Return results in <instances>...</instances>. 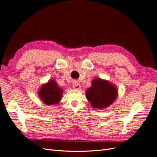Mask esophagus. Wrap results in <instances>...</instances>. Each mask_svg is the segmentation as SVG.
<instances>
[{"label":"esophagus","mask_w":157,"mask_h":157,"mask_svg":"<svg viewBox=\"0 0 157 157\" xmlns=\"http://www.w3.org/2000/svg\"><path fill=\"white\" fill-rule=\"evenodd\" d=\"M73 86L76 90H79V89H80V88H81V86H80V84L77 82H75L73 84Z\"/></svg>","instance_id":"obj_1"}]
</instances>
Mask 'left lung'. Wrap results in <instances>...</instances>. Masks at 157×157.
Segmentation results:
<instances>
[{
	"instance_id": "8db88e82",
	"label": "left lung",
	"mask_w": 157,
	"mask_h": 157,
	"mask_svg": "<svg viewBox=\"0 0 157 157\" xmlns=\"http://www.w3.org/2000/svg\"><path fill=\"white\" fill-rule=\"evenodd\" d=\"M118 91L113 84L101 78H95L86 92L88 100L94 108L103 109L115 100Z\"/></svg>"
}]
</instances>
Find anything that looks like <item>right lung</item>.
I'll return each instance as SVG.
<instances>
[{
	"label": "right lung",
	"mask_w": 157,
	"mask_h": 157,
	"mask_svg": "<svg viewBox=\"0 0 157 157\" xmlns=\"http://www.w3.org/2000/svg\"><path fill=\"white\" fill-rule=\"evenodd\" d=\"M63 89L59 88L54 80H50L42 86L39 92L42 101L47 105L58 104L61 99Z\"/></svg>",
	"instance_id": "right-lung-1"
}]
</instances>
